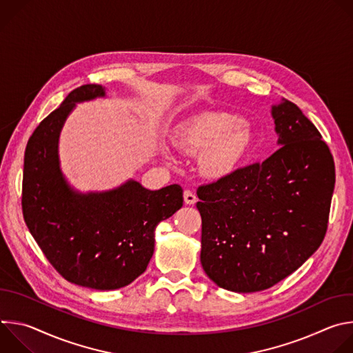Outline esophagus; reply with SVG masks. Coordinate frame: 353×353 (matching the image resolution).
Segmentation results:
<instances>
[{
    "instance_id": "1",
    "label": "esophagus",
    "mask_w": 353,
    "mask_h": 353,
    "mask_svg": "<svg viewBox=\"0 0 353 353\" xmlns=\"http://www.w3.org/2000/svg\"><path fill=\"white\" fill-rule=\"evenodd\" d=\"M183 195H184V203H185L187 205H194V204L196 203V195H195L192 191L185 190Z\"/></svg>"
}]
</instances>
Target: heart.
Masks as SVG:
<instances>
[{"label":"heart","mask_w":353,"mask_h":353,"mask_svg":"<svg viewBox=\"0 0 353 353\" xmlns=\"http://www.w3.org/2000/svg\"><path fill=\"white\" fill-rule=\"evenodd\" d=\"M251 128L240 117L221 112H203L177 124L174 145L188 154H199V172L208 179L229 176L250 148Z\"/></svg>","instance_id":"obj_1"}]
</instances>
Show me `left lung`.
Wrapping results in <instances>:
<instances>
[{
  "mask_svg": "<svg viewBox=\"0 0 353 353\" xmlns=\"http://www.w3.org/2000/svg\"><path fill=\"white\" fill-rule=\"evenodd\" d=\"M276 150L196 190L201 264L219 288L251 293L294 272L324 240L335 185L330 148L286 99L271 108Z\"/></svg>",
  "mask_w": 353,
  "mask_h": 353,
  "instance_id": "8db88e82",
  "label": "left lung"
}]
</instances>
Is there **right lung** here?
I'll list each match as a JSON object with an SVG mask.
<instances>
[{"mask_svg":"<svg viewBox=\"0 0 353 353\" xmlns=\"http://www.w3.org/2000/svg\"><path fill=\"white\" fill-rule=\"evenodd\" d=\"M105 96L102 85L79 86L37 125L22 183L23 218L46 259L68 282L96 290L120 289L143 274L158 223L183 207L179 184L150 191L131 179L100 192L68 184L59 159L63 125L77 103Z\"/></svg>","mask_w":353,"mask_h":353,"instance_id":"1","label":"right lung"}]
</instances>
